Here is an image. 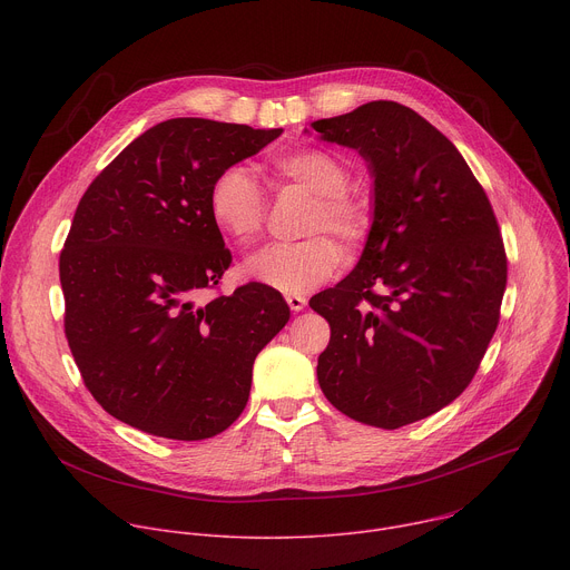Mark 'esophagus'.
Returning a JSON list of instances; mask_svg holds the SVG:
<instances>
[{
  "mask_svg": "<svg viewBox=\"0 0 570 570\" xmlns=\"http://www.w3.org/2000/svg\"><path fill=\"white\" fill-rule=\"evenodd\" d=\"M286 304H288V308L291 311H302L304 306H306V297H302V295H286Z\"/></svg>",
  "mask_w": 570,
  "mask_h": 570,
  "instance_id": "esophagus-1",
  "label": "esophagus"
}]
</instances>
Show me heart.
Returning a JSON list of instances; mask_svg holds the SVG:
<instances>
[{"instance_id":"obj_1","label":"heart","mask_w":570,"mask_h":570,"mask_svg":"<svg viewBox=\"0 0 570 570\" xmlns=\"http://www.w3.org/2000/svg\"><path fill=\"white\" fill-rule=\"evenodd\" d=\"M273 174L315 194L304 234L297 243H273L243 262V275L275 291L299 295L327 282L341 266L345 250H358L374 227L372 200L350 183L345 161L322 148H288L271 157ZM207 212L214 227L234 246H248L266 223L268 200L246 167L223 169L209 187Z\"/></svg>"}]
</instances>
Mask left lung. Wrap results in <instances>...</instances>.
<instances>
[{"label":"left lung","mask_w":570,"mask_h":570,"mask_svg":"<svg viewBox=\"0 0 570 570\" xmlns=\"http://www.w3.org/2000/svg\"><path fill=\"white\" fill-rule=\"evenodd\" d=\"M311 128L374 176L358 266L308 302L332 327L317 383L347 417L392 431L442 411L478 372L508 284L503 236L460 150L415 110L370 101Z\"/></svg>","instance_id":"8db88e82"}]
</instances>
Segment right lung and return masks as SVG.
Returning <instances> with one entry per match:
<instances>
[{"mask_svg": "<svg viewBox=\"0 0 570 570\" xmlns=\"http://www.w3.org/2000/svg\"><path fill=\"white\" fill-rule=\"evenodd\" d=\"M279 135L196 117L161 121L80 198L60 253L65 336L86 387L119 422L196 442L246 409L253 363L291 311L257 282L198 302L232 264L207 194L223 169Z\"/></svg>", "mask_w": 570, "mask_h": 570, "instance_id": "add662e5", "label": "right lung"}]
</instances>
